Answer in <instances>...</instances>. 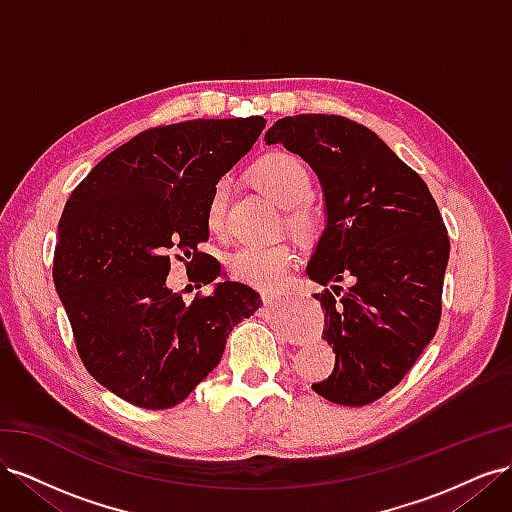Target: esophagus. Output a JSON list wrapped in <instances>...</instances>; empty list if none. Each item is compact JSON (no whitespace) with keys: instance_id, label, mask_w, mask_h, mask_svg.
Segmentation results:
<instances>
[{"instance_id":"1","label":"esophagus","mask_w":512,"mask_h":512,"mask_svg":"<svg viewBox=\"0 0 512 512\" xmlns=\"http://www.w3.org/2000/svg\"><path fill=\"white\" fill-rule=\"evenodd\" d=\"M275 299L273 297H269V294H262V303H265V305H269V303H273Z\"/></svg>"}]
</instances>
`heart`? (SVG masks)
<instances>
[{"instance_id": "obj_1", "label": "heart", "mask_w": 512, "mask_h": 512, "mask_svg": "<svg viewBox=\"0 0 512 512\" xmlns=\"http://www.w3.org/2000/svg\"><path fill=\"white\" fill-rule=\"evenodd\" d=\"M254 181L258 188L269 194L277 205L288 211V226L303 239H312L320 230L318 211L305 200L312 194V177L305 164L288 156V153H273L262 158L254 166ZM228 179H218L211 188L205 220L213 232H222L226 224L228 207ZM292 262L290 247L277 245H241L228 256V271L239 282L258 288H273L284 280L286 269Z\"/></svg>"}]
</instances>
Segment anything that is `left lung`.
Returning a JSON list of instances; mask_svg holds the SVG:
<instances>
[{
  "label": "left lung",
  "instance_id": "1",
  "mask_svg": "<svg viewBox=\"0 0 512 512\" xmlns=\"http://www.w3.org/2000/svg\"><path fill=\"white\" fill-rule=\"evenodd\" d=\"M265 141L312 166L327 205L307 275L331 284L314 299L335 367L312 389L333 404H371L404 380L438 331L451 254L440 209L418 173L352 119L284 117Z\"/></svg>",
  "mask_w": 512,
  "mask_h": 512
}]
</instances>
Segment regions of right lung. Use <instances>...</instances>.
Segmentation results:
<instances>
[{
  "instance_id": "1",
  "label": "right lung",
  "mask_w": 512,
  "mask_h": 512,
  "mask_svg": "<svg viewBox=\"0 0 512 512\" xmlns=\"http://www.w3.org/2000/svg\"><path fill=\"white\" fill-rule=\"evenodd\" d=\"M265 126L256 115L149 128L91 168L61 213L53 282L76 350L91 376L138 408L181 404L220 363L230 331L262 305L230 280L188 305L166 277L173 258H209L198 243L209 239L211 188ZM218 277L211 258L200 280Z\"/></svg>"
}]
</instances>
